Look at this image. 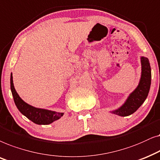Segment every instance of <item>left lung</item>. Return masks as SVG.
I'll use <instances>...</instances> for the list:
<instances>
[{
    "label": "left lung",
    "instance_id": "8db88e82",
    "mask_svg": "<svg viewBox=\"0 0 160 160\" xmlns=\"http://www.w3.org/2000/svg\"><path fill=\"white\" fill-rule=\"evenodd\" d=\"M142 74L139 85L137 88L129 95L128 99L119 109L112 111L114 114L120 116H127L132 114L139 108L146 100L148 94L151 86V72L150 63L148 59L145 57L141 58Z\"/></svg>",
    "mask_w": 160,
    "mask_h": 160
}]
</instances>
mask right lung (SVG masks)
Returning <instances> with one entry per match:
<instances>
[{
  "instance_id": "right-lung-1",
  "label": "right lung",
  "mask_w": 160,
  "mask_h": 160,
  "mask_svg": "<svg viewBox=\"0 0 160 160\" xmlns=\"http://www.w3.org/2000/svg\"><path fill=\"white\" fill-rule=\"evenodd\" d=\"M12 74H11L10 83H11V91H12V96H13L14 103L18 108V110L21 112V113L26 116L33 123L37 124H50L53 121L58 120L63 116V112H57L55 111H51L40 108H36L28 105L27 103L23 101L15 91L14 87L13 79Z\"/></svg>"
}]
</instances>
